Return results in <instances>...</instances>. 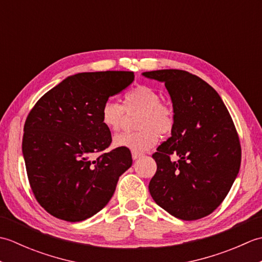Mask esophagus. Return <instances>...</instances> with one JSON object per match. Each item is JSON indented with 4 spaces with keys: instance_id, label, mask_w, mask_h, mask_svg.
<instances>
[{
    "instance_id": "34e87169",
    "label": "esophagus",
    "mask_w": 262,
    "mask_h": 262,
    "mask_svg": "<svg viewBox=\"0 0 262 262\" xmlns=\"http://www.w3.org/2000/svg\"><path fill=\"white\" fill-rule=\"evenodd\" d=\"M142 153H137V152H132V158H133V160H137V159H140L141 157H142Z\"/></svg>"
}]
</instances>
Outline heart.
Returning a JSON list of instances; mask_svg holds the SVG:
<instances>
[{
	"instance_id": "obj_1",
	"label": "heart",
	"mask_w": 262,
	"mask_h": 262,
	"mask_svg": "<svg viewBox=\"0 0 262 262\" xmlns=\"http://www.w3.org/2000/svg\"><path fill=\"white\" fill-rule=\"evenodd\" d=\"M161 96L154 89L140 85L127 92L124 103L107 100L101 108V122L111 132L122 128L126 113H141L136 126L140 130L122 133L114 137L116 147H124L132 152L142 153L154 147L159 142V134L166 135L174 127V111L170 105L161 102Z\"/></svg>"
}]
</instances>
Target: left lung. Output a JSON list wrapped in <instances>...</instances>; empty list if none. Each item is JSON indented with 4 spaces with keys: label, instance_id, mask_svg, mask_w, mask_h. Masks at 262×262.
<instances>
[{
    "label": "left lung",
    "instance_id": "8db88e82",
    "mask_svg": "<svg viewBox=\"0 0 262 262\" xmlns=\"http://www.w3.org/2000/svg\"><path fill=\"white\" fill-rule=\"evenodd\" d=\"M142 74L164 83L174 111L171 137L152 155L158 169L149 193L177 219H203L222 204L240 170L235 126L220 94L200 77L181 70Z\"/></svg>",
    "mask_w": 262,
    "mask_h": 262
}]
</instances>
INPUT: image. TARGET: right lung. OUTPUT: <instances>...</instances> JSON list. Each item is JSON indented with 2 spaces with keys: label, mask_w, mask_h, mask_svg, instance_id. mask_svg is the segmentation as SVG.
Returning a JSON list of instances; mask_svg holds the SVG:
<instances>
[{
  "label": "right lung",
  "mask_w": 262,
  "mask_h": 262,
  "mask_svg": "<svg viewBox=\"0 0 262 262\" xmlns=\"http://www.w3.org/2000/svg\"><path fill=\"white\" fill-rule=\"evenodd\" d=\"M134 77L125 71L68 76L28 115L22 140L28 179L38 203L51 215L81 222L97 214L132 166L128 148L117 147L96 160L91 155L111 143V133L101 122L103 103Z\"/></svg>",
  "instance_id": "1"
}]
</instances>
